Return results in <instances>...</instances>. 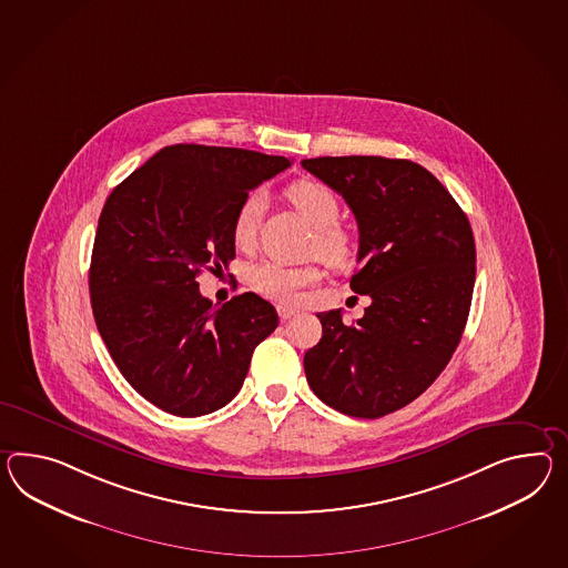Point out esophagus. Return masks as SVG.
<instances>
[{
  "mask_svg": "<svg viewBox=\"0 0 568 568\" xmlns=\"http://www.w3.org/2000/svg\"><path fill=\"white\" fill-rule=\"evenodd\" d=\"M277 312L281 320H290L293 316H297V310L295 307H287V305H278Z\"/></svg>",
  "mask_w": 568,
  "mask_h": 568,
  "instance_id": "1",
  "label": "esophagus"
}]
</instances>
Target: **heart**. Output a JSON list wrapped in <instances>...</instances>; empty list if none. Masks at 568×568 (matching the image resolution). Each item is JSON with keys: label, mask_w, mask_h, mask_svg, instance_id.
Returning a JSON list of instances; mask_svg holds the SVG:
<instances>
[{"label": "heart", "mask_w": 568, "mask_h": 568, "mask_svg": "<svg viewBox=\"0 0 568 568\" xmlns=\"http://www.w3.org/2000/svg\"><path fill=\"white\" fill-rule=\"evenodd\" d=\"M291 205L316 227L312 240V254L331 266H343L353 254L351 235L338 223L341 203L336 194L322 182L297 181L287 189ZM264 199L261 193H250L235 211L232 240L235 248L248 250L256 242ZM320 278L318 266H283L277 263L256 264L250 271V285L264 297L281 304H291L307 285Z\"/></svg>", "instance_id": "1"}]
</instances>
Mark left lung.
<instances>
[{"instance_id": "left-lung-1", "label": "left lung", "mask_w": 568, "mask_h": 568, "mask_svg": "<svg viewBox=\"0 0 568 568\" xmlns=\"http://www.w3.org/2000/svg\"><path fill=\"white\" fill-rule=\"evenodd\" d=\"M302 166L343 194L359 225L351 290L372 305L353 326L318 314L304 357L320 400L379 418L418 398L452 359L470 314L476 246L470 222L429 170L379 155L312 158Z\"/></svg>"}]
</instances>
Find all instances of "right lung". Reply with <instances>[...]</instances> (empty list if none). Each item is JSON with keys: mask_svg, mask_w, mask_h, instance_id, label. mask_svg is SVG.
<instances>
[{"mask_svg": "<svg viewBox=\"0 0 568 568\" xmlns=\"http://www.w3.org/2000/svg\"><path fill=\"white\" fill-rule=\"evenodd\" d=\"M290 166L281 155L179 143L109 194L90 264L92 312L119 372L164 413L225 406L277 328V310L256 293L213 307L196 277L234 261L235 211Z\"/></svg>", "mask_w": 568, "mask_h": 568, "instance_id": "right-lung-1", "label": "right lung"}]
</instances>
